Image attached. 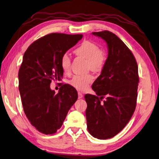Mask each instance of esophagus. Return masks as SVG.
<instances>
[{
  "instance_id": "obj_1",
  "label": "esophagus",
  "mask_w": 159,
  "mask_h": 159,
  "mask_svg": "<svg viewBox=\"0 0 159 159\" xmlns=\"http://www.w3.org/2000/svg\"><path fill=\"white\" fill-rule=\"evenodd\" d=\"M83 96V95L82 94V93H80V92H78V97H79V99L82 98Z\"/></svg>"
}]
</instances>
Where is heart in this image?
Wrapping results in <instances>:
<instances>
[{
  "label": "heart",
  "instance_id": "heart-1",
  "mask_svg": "<svg viewBox=\"0 0 159 159\" xmlns=\"http://www.w3.org/2000/svg\"><path fill=\"white\" fill-rule=\"evenodd\" d=\"M76 55L87 59V66L89 69L93 71H100L102 69L106 61L104 53L100 50L99 46L90 41H84L74 50ZM71 59L67 53H64L61 58V67L64 72H68L70 70ZM93 76L91 74L76 75L72 77L69 83L74 88L79 91L86 90L92 82Z\"/></svg>",
  "mask_w": 159,
  "mask_h": 159
}]
</instances>
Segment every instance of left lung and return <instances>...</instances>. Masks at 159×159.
<instances>
[{
  "label": "left lung",
  "instance_id": "left-lung-1",
  "mask_svg": "<svg viewBox=\"0 0 159 159\" xmlns=\"http://www.w3.org/2000/svg\"><path fill=\"white\" fill-rule=\"evenodd\" d=\"M92 35L107 43L108 57L92 85L96 95L85 96L87 126L93 137L107 139L126 126L135 110L138 67L133 53L114 33L104 31ZM104 96L106 100L102 101Z\"/></svg>",
  "mask_w": 159,
  "mask_h": 159
}]
</instances>
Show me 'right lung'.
<instances>
[{"label":"right lung","mask_w":159,"mask_h":159,"mask_svg":"<svg viewBox=\"0 0 159 159\" xmlns=\"http://www.w3.org/2000/svg\"><path fill=\"white\" fill-rule=\"evenodd\" d=\"M82 38V35L51 33L36 40L24 54L18 72L23 109L42 133H55L78 98L76 90L67 84L57 94L50 86L52 80L63 78L61 56Z\"/></svg>","instance_id":"obj_1"}]
</instances>
